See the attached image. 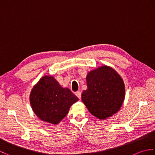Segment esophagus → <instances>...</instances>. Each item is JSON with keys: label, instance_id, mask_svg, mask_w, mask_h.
Returning a JSON list of instances; mask_svg holds the SVG:
<instances>
[{"label": "esophagus", "instance_id": "esophagus-1", "mask_svg": "<svg viewBox=\"0 0 155 155\" xmlns=\"http://www.w3.org/2000/svg\"><path fill=\"white\" fill-rule=\"evenodd\" d=\"M75 94H76V96H77L78 98H81V91H77V92H76L75 93Z\"/></svg>", "mask_w": 155, "mask_h": 155}]
</instances>
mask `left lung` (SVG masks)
Returning a JSON list of instances; mask_svg holds the SVG:
<instances>
[{"label": "left lung", "mask_w": 155, "mask_h": 155, "mask_svg": "<svg viewBox=\"0 0 155 155\" xmlns=\"http://www.w3.org/2000/svg\"><path fill=\"white\" fill-rule=\"evenodd\" d=\"M87 89L82 101L90 113L99 119H106L119 110L125 95L120 76L107 66L89 72L87 76Z\"/></svg>", "instance_id": "obj_1"}]
</instances>
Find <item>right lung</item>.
Wrapping results in <instances>:
<instances>
[{
    "mask_svg": "<svg viewBox=\"0 0 155 155\" xmlns=\"http://www.w3.org/2000/svg\"><path fill=\"white\" fill-rule=\"evenodd\" d=\"M78 98L68 89L62 88L54 77L45 76L32 88L30 103L41 120L56 124L66 117L71 106Z\"/></svg>",
    "mask_w": 155,
    "mask_h": 155,
    "instance_id": "1",
    "label": "right lung"
}]
</instances>
